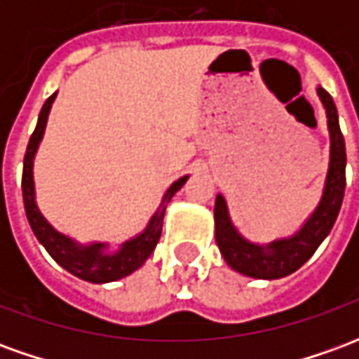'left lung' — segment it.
<instances>
[{
    "label": "left lung",
    "instance_id": "obj_1",
    "mask_svg": "<svg viewBox=\"0 0 359 359\" xmlns=\"http://www.w3.org/2000/svg\"><path fill=\"white\" fill-rule=\"evenodd\" d=\"M317 95L323 103L325 115H327L331 149H329V169L325 177L323 194L316 210L304 221V225L290 236L277 238L267 244H257L242 236L241 231L234 226L225 196L217 194L215 198V208H213L215 242L229 267L244 277L273 280L298 271L313 256V252L327 238V234L331 233L332 225L339 217L344 188H346L344 136L340 133L339 113L331 94L321 86H317Z\"/></svg>",
    "mask_w": 359,
    "mask_h": 359
}]
</instances>
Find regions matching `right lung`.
Masks as SVG:
<instances>
[{
  "label": "right lung",
  "mask_w": 359,
  "mask_h": 359,
  "mask_svg": "<svg viewBox=\"0 0 359 359\" xmlns=\"http://www.w3.org/2000/svg\"><path fill=\"white\" fill-rule=\"evenodd\" d=\"M57 97V92L51 94L42 111L38 115V125L34 133L28 140L27 154H25V167H22V200H25V211H27L28 223L32 233L36 234L38 242L43 248L48 250L55 262H57L65 271H69L74 277L88 280L94 285H103V283H113L118 278L128 277L130 273L140 269L144 262L151 256V252L156 250L161 229H163V217L167 203L171 202V198L180 188L184 187L188 180V175L175 180L171 187L165 190L163 200L159 203L156 213L151 215L146 229L138 233L133 238L125 241L117 250H109L107 242H82L74 241L73 236L61 233L55 226L51 225L48 219L43 217L42 211L36 203V187H34V157L38 151V146L46 133L48 117H50L51 105Z\"/></svg>",
  "instance_id": "right-lung-1"
}]
</instances>
